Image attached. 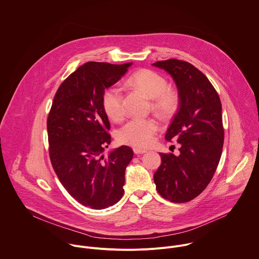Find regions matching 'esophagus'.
<instances>
[{"instance_id":"34e87169","label":"esophagus","mask_w":259,"mask_h":259,"mask_svg":"<svg viewBox=\"0 0 259 259\" xmlns=\"http://www.w3.org/2000/svg\"><path fill=\"white\" fill-rule=\"evenodd\" d=\"M134 153L136 155H139V154H145V153H147V151L146 150H142V149H134Z\"/></svg>"}]
</instances>
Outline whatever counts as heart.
I'll return each mask as SVG.
<instances>
[{
    "label": "heart",
    "instance_id": "1",
    "mask_svg": "<svg viewBox=\"0 0 259 259\" xmlns=\"http://www.w3.org/2000/svg\"><path fill=\"white\" fill-rule=\"evenodd\" d=\"M125 82L151 98L153 110L162 118H169L177 111L180 101L178 92L168 87L167 79L160 73L141 69L133 73ZM102 106L109 118L119 120L124 114L121 89L115 85L106 88L102 95ZM158 130L159 122L155 118H133L118 130L116 138L120 144L145 149L152 145Z\"/></svg>",
    "mask_w": 259,
    "mask_h": 259
}]
</instances>
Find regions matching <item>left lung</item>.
<instances>
[{"label":"left lung","mask_w":259,"mask_h":259,"mask_svg":"<svg viewBox=\"0 0 259 259\" xmlns=\"http://www.w3.org/2000/svg\"><path fill=\"white\" fill-rule=\"evenodd\" d=\"M153 66L167 71L178 89L179 107L165 139H176L180 155L161 153L154 175L159 194L175 203L201 194L218 167L224 143L222 105L209 79L189 62L169 59Z\"/></svg>","instance_id":"1"}]
</instances>
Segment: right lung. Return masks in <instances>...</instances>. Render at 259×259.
I'll return each mask as SVG.
<instances>
[{
	"label": "right lung",
	"instance_id": "add662e5",
	"mask_svg": "<svg viewBox=\"0 0 259 259\" xmlns=\"http://www.w3.org/2000/svg\"><path fill=\"white\" fill-rule=\"evenodd\" d=\"M132 64L90 61L79 66L58 88L48 115L52 167L67 192L95 210L121 199L125 168L134 157L127 146L103 155L110 144V124L102 95Z\"/></svg>",
	"mask_w": 259,
	"mask_h": 259
}]
</instances>
